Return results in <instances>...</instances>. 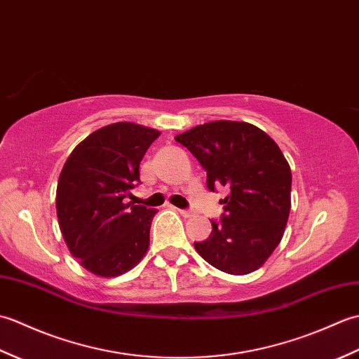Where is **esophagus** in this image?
<instances>
[{
	"mask_svg": "<svg viewBox=\"0 0 359 359\" xmlns=\"http://www.w3.org/2000/svg\"><path fill=\"white\" fill-rule=\"evenodd\" d=\"M179 212L184 217H193L194 216V211H191V210H179Z\"/></svg>",
	"mask_w": 359,
	"mask_h": 359,
	"instance_id": "esophagus-1",
	"label": "esophagus"
}]
</instances>
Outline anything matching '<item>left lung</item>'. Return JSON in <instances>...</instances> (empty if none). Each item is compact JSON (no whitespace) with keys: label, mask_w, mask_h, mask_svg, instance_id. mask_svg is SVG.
Returning a JSON list of instances; mask_svg holds the SVG:
<instances>
[{"label":"left lung","mask_w":359,"mask_h":359,"mask_svg":"<svg viewBox=\"0 0 359 359\" xmlns=\"http://www.w3.org/2000/svg\"><path fill=\"white\" fill-rule=\"evenodd\" d=\"M207 171V187H225V215L194 248L215 269L248 274L284 236L292 207V171L270 135L245 121L216 120L174 137Z\"/></svg>","instance_id":"left-lung-1"}]
</instances>
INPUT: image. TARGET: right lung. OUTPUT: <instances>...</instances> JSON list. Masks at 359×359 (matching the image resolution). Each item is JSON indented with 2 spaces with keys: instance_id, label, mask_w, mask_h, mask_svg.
I'll return each instance as SVG.
<instances>
[{
  "instance_id": "right-lung-1",
  "label": "right lung",
  "mask_w": 359,
  "mask_h": 359,
  "mask_svg": "<svg viewBox=\"0 0 359 359\" xmlns=\"http://www.w3.org/2000/svg\"><path fill=\"white\" fill-rule=\"evenodd\" d=\"M158 135L131 121L103 126L74 148L60 172V230L71 255L95 276H120L147 255L157 210L126 199L134 197L140 162Z\"/></svg>"
}]
</instances>
